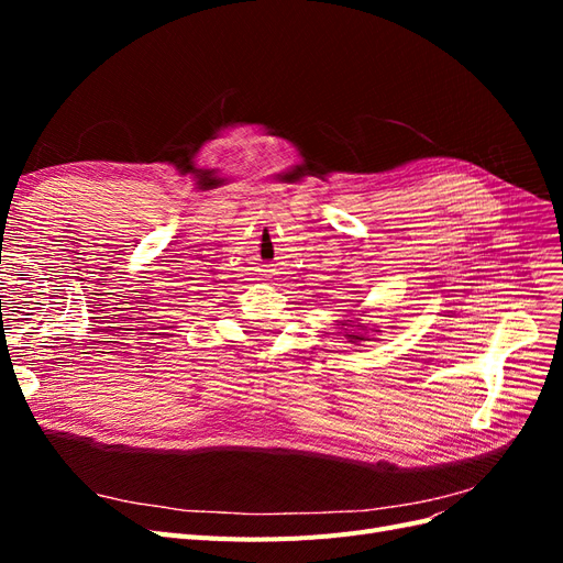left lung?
<instances>
[{
  "instance_id": "1",
  "label": "left lung",
  "mask_w": 563,
  "mask_h": 563,
  "mask_svg": "<svg viewBox=\"0 0 563 563\" xmlns=\"http://www.w3.org/2000/svg\"><path fill=\"white\" fill-rule=\"evenodd\" d=\"M340 329L345 331V338H350V343H360V340H366V327H360V323H352V319L340 321Z\"/></svg>"
}]
</instances>
